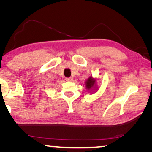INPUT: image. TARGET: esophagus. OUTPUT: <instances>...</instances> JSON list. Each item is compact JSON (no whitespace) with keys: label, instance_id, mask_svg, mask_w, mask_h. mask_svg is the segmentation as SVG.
<instances>
[{"label":"esophagus","instance_id":"esophagus-1","mask_svg":"<svg viewBox=\"0 0 152 152\" xmlns=\"http://www.w3.org/2000/svg\"><path fill=\"white\" fill-rule=\"evenodd\" d=\"M66 80L68 81V82H72V81L73 80V78H71V77H70V78H66Z\"/></svg>","mask_w":152,"mask_h":152}]
</instances>
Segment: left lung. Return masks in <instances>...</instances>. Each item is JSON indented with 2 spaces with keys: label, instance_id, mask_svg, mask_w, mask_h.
Wrapping results in <instances>:
<instances>
[{
  "label": "left lung",
  "instance_id": "8db88e82",
  "mask_svg": "<svg viewBox=\"0 0 152 152\" xmlns=\"http://www.w3.org/2000/svg\"><path fill=\"white\" fill-rule=\"evenodd\" d=\"M96 80L92 78V76H91L90 78L86 80V81L85 82L86 89L88 90V91H92V90L95 88V86H96Z\"/></svg>",
  "mask_w": 152,
  "mask_h": 152
}]
</instances>
